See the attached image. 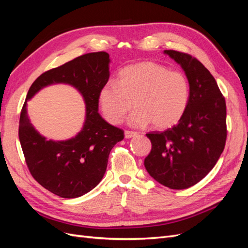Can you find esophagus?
Masks as SVG:
<instances>
[{
    "mask_svg": "<svg viewBox=\"0 0 248 248\" xmlns=\"http://www.w3.org/2000/svg\"><path fill=\"white\" fill-rule=\"evenodd\" d=\"M124 134H125V139H131V138H134L136 136H138V132L126 130V131L124 132Z\"/></svg>",
    "mask_w": 248,
    "mask_h": 248,
    "instance_id": "esophagus-1",
    "label": "esophagus"
}]
</instances>
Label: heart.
Listing matches in <instances>:
<instances>
[{"label": "heart", "instance_id": "b5f03b06", "mask_svg": "<svg viewBox=\"0 0 248 248\" xmlns=\"http://www.w3.org/2000/svg\"><path fill=\"white\" fill-rule=\"evenodd\" d=\"M189 97L184 74L154 62H140L120 70L117 81L106 82L99 90L98 103L110 124L121 123L134 104L137 109L129 117L131 125L152 123L155 129H167L182 119Z\"/></svg>", "mask_w": 248, "mask_h": 248}]
</instances>
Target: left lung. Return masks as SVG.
I'll return each mask as SVG.
<instances>
[{
    "label": "left lung",
    "mask_w": 248,
    "mask_h": 248,
    "mask_svg": "<svg viewBox=\"0 0 248 248\" xmlns=\"http://www.w3.org/2000/svg\"><path fill=\"white\" fill-rule=\"evenodd\" d=\"M163 52L184 70L190 88L189 103L172 128L146 134L152 149L144 163L158 183L170 189H185L205 178L223 151L226 100L215 78L199 60L171 49Z\"/></svg>",
    "instance_id": "obj_1"
}]
</instances>
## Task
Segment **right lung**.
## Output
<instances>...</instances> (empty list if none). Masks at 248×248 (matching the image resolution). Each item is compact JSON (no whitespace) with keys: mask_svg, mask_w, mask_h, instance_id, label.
I'll return each instance as SVG.
<instances>
[{"mask_svg":"<svg viewBox=\"0 0 248 248\" xmlns=\"http://www.w3.org/2000/svg\"><path fill=\"white\" fill-rule=\"evenodd\" d=\"M109 55L90 52L42 73L29 89L19 119L18 137L27 166L44 188L64 199L84 196L99 184L110 150L124 131L98 112V93L109 78ZM55 83L76 87L84 98L86 117L82 130L66 141L46 140L27 117V101L41 88Z\"/></svg>","mask_w":248,"mask_h":248,"instance_id":"obj_1","label":"right lung"}]
</instances>
